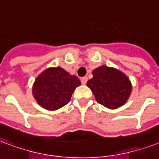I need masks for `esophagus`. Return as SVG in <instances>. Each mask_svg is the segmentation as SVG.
Masks as SVG:
<instances>
[{
  "instance_id": "1",
  "label": "esophagus",
  "mask_w": 159,
  "mask_h": 159,
  "mask_svg": "<svg viewBox=\"0 0 159 159\" xmlns=\"http://www.w3.org/2000/svg\"><path fill=\"white\" fill-rule=\"evenodd\" d=\"M87 80H88V78H87V77H83V78H81L80 80L82 84H85L87 83Z\"/></svg>"
}]
</instances>
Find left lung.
<instances>
[{
    "mask_svg": "<svg viewBox=\"0 0 159 159\" xmlns=\"http://www.w3.org/2000/svg\"><path fill=\"white\" fill-rule=\"evenodd\" d=\"M92 74L93 78L87 81V86L98 103L110 109L126 103L132 92V84L125 74L106 66L94 69Z\"/></svg>",
    "mask_w": 159,
    "mask_h": 159,
    "instance_id": "1",
    "label": "left lung"
}]
</instances>
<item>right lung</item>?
<instances>
[{
    "label": "right lung",
    "instance_id": "obj_1",
    "mask_svg": "<svg viewBox=\"0 0 159 159\" xmlns=\"http://www.w3.org/2000/svg\"><path fill=\"white\" fill-rule=\"evenodd\" d=\"M80 81L61 67L45 69L35 80L32 94L44 109L55 111L70 101L72 93Z\"/></svg>",
    "mask_w": 159,
    "mask_h": 159
}]
</instances>
